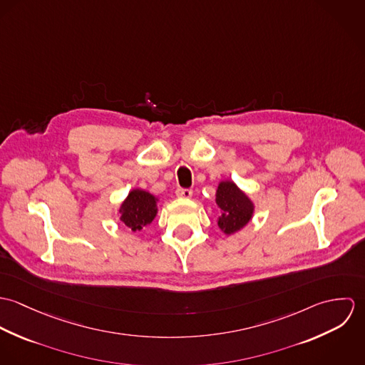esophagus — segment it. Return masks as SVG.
Wrapping results in <instances>:
<instances>
[{
  "mask_svg": "<svg viewBox=\"0 0 365 365\" xmlns=\"http://www.w3.org/2000/svg\"><path fill=\"white\" fill-rule=\"evenodd\" d=\"M175 195L178 198H191L192 197V191L188 190V188H177Z\"/></svg>",
  "mask_w": 365,
  "mask_h": 365,
  "instance_id": "obj_1",
  "label": "esophagus"
}]
</instances>
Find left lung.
Here are the masks:
<instances>
[{
    "instance_id": "obj_1",
    "label": "left lung",
    "mask_w": 365,
    "mask_h": 365,
    "mask_svg": "<svg viewBox=\"0 0 365 365\" xmlns=\"http://www.w3.org/2000/svg\"><path fill=\"white\" fill-rule=\"evenodd\" d=\"M215 201L220 209L217 226L225 235L239 232L253 217L255 204L233 181L219 182Z\"/></svg>"
}]
</instances>
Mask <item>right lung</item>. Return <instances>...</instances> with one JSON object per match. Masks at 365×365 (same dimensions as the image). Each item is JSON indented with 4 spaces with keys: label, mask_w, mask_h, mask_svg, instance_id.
I'll return each mask as SVG.
<instances>
[{
    "label": "right lung",
    "mask_w": 365,
    "mask_h": 365,
    "mask_svg": "<svg viewBox=\"0 0 365 365\" xmlns=\"http://www.w3.org/2000/svg\"><path fill=\"white\" fill-rule=\"evenodd\" d=\"M119 213V219L132 232H140L156 217L157 198L145 190H132L126 200L122 202Z\"/></svg>",
    "instance_id": "1"
}]
</instances>
